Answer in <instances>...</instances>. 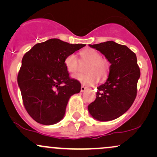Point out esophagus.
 <instances>
[{"label": "esophagus", "mask_w": 157, "mask_h": 157, "mask_svg": "<svg viewBox=\"0 0 157 157\" xmlns=\"http://www.w3.org/2000/svg\"><path fill=\"white\" fill-rule=\"evenodd\" d=\"M86 89H87V88H86V87H85V86H81V89H80V91H81V92H84V91H86Z\"/></svg>", "instance_id": "1"}]
</instances>
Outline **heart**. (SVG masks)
Here are the masks:
<instances>
[{"instance_id":"1","label":"heart","mask_w":157,"mask_h":157,"mask_svg":"<svg viewBox=\"0 0 157 157\" xmlns=\"http://www.w3.org/2000/svg\"><path fill=\"white\" fill-rule=\"evenodd\" d=\"M81 63L88 64L85 69L86 75H77L73 78L86 86L97 84L100 79H105L109 71V64L106 60L102 58L101 54L93 48H85L80 52ZM65 66L68 73H76L80 66V60L75 54H70L64 61Z\"/></svg>"}]
</instances>
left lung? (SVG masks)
Segmentation results:
<instances>
[{
    "mask_svg": "<svg viewBox=\"0 0 157 157\" xmlns=\"http://www.w3.org/2000/svg\"><path fill=\"white\" fill-rule=\"evenodd\" d=\"M89 46L101 52L111 66L107 80L97 87L96 100L88 110L99 121L115 120L130 109L136 98L140 77L136 56L126 46L113 41Z\"/></svg>",
    "mask_w": 157,
    "mask_h": 157,
    "instance_id": "obj_1",
    "label": "left lung"
}]
</instances>
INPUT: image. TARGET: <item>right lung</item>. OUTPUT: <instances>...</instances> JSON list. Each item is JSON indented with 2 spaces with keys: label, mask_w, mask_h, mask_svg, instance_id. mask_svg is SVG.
<instances>
[{
  "label": "right lung",
  "mask_w": 157,
  "mask_h": 157,
  "mask_svg": "<svg viewBox=\"0 0 157 157\" xmlns=\"http://www.w3.org/2000/svg\"><path fill=\"white\" fill-rule=\"evenodd\" d=\"M85 46L53 38L23 56L17 84L25 109L37 122L54 125L64 117L68 100L81 89L80 82L69 77L65 59Z\"/></svg>",
  "instance_id": "add662e5"
}]
</instances>
